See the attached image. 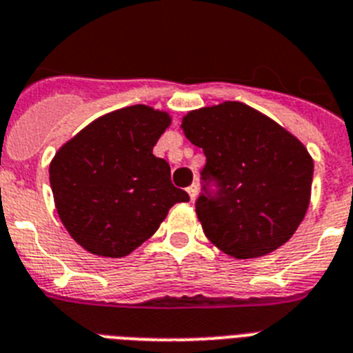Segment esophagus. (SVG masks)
I'll return each instance as SVG.
<instances>
[{"mask_svg": "<svg viewBox=\"0 0 353 353\" xmlns=\"http://www.w3.org/2000/svg\"><path fill=\"white\" fill-rule=\"evenodd\" d=\"M186 192H188V196H190V199H192V201H194V199H196V197H197V185L188 186V188H186Z\"/></svg>", "mask_w": 353, "mask_h": 353, "instance_id": "esophagus-1", "label": "esophagus"}]
</instances>
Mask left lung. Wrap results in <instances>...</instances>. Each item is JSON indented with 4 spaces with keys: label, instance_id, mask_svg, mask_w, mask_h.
<instances>
[{
    "label": "left lung",
    "instance_id": "8db88e82",
    "mask_svg": "<svg viewBox=\"0 0 353 353\" xmlns=\"http://www.w3.org/2000/svg\"><path fill=\"white\" fill-rule=\"evenodd\" d=\"M181 128L203 148V177H216V199L201 196L197 219L226 256L256 259L285 245L312 197L314 159L292 132L239 101L190 110Z\"/></svg>",
    "mask_w": 353,
    "mask_h": 353
}]
</instances>
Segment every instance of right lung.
I'll list each match as a JSON object with an SVG mask.
<instances>
[{"instance_id": "1", "label": "right lung", "mask_w": 353, "mask_h": 353, "mask_svg": "<svg viewBox=\"0 0 353 353\" xmlns=\"http://www.w3.org/2000/svg\"><path fill=\"white\" fill-rule=\"evenodd\" d=\"M168 112L130 105L108 112L68 139L50 161L54 205L74 241L119 259L156 234L168 210L190 197L152 154L170 127Z\"/></svg>"}]
</instances>
